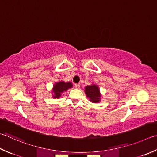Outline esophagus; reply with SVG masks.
<instances>
[{"label":"esophagus","mask_w":157,"mask_h":157,"mask_svg":"<svg viewBox=\"0 0 157 157\" xmlns=\"http://www.w3.org/2000/svg\"><path fill=\"white\" fill-rule=\"evenodd\" d=\"M74 87H75V88L78 89V88H79V87H80V85H79V84H75L74 85Z\"/></svg>","instance_id":"esophagus-1"}]
</instances>
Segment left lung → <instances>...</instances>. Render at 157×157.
<instances>
[{
    "instance_id": "1",
    "label": "left lung",
    "mask_w": 157,
    "mask_h": 157,
    "mask_svg": "<svg viewBox=\"0 0 157 157\" xmlns=\"http://www.w3.org/2000/svg\"><path fill=\"white\" fill-rule=\"evenodd\" d=\"M85 93L86 94V96L93 103H97L100 101L101 94L97 86H88L85 88Z\"/></svg>"
}]
</instances>
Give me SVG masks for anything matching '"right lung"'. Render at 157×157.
<instances>
[{
	"instance_id": "right-lung-1",
	"label": "right lung",
	"mask_w": 157,
	"mask_h": 157,
	"mask_svg": "<svg viewBox=\"0 0 157 157\" xmlns=\"http://www.w3.org/2000/svg\"><path fill=\"white\" fill-rule=\"evenodd\" d=\"M73 85L71 83L67 82L64 83V82H59L55 84L53 88V93H54V98H59L61 95V93L64 91H66L68 90V88H72Z\"/></svg>"
}]
</instances>
